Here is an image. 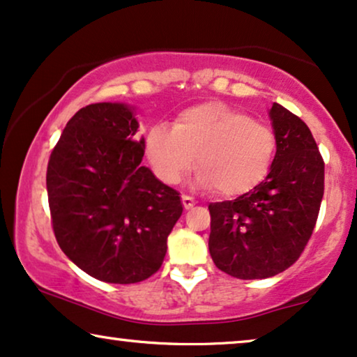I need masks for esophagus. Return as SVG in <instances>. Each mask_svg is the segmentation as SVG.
<instances>
[{
    "mask_svg": "<svg viewBox=\"0 0 357 357\" xmlns=\"http://www.w3.org/2000/svg\"><path fill=\"white\" fill-rule=\"evenodd\" d=\"M181 200H183V205H184V208L185 210H189V208H192L195 204V199L194 197H189V195H183V197H181Z\"/></svg>",
    "mask_w": 357,
    "mask_h": 357,
    "instance_id": "esophagus-1",
    "label": "esophagus"
}]
</instances>
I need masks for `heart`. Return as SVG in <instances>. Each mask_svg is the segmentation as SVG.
<instances>
[{
    "mask_svg": "<svg viewBox=\"0 0 357 357\" xmlns=\"http://www.w3.org/2000/svg\"><path fill=\"white\" fill-rule=\"evenodd\" d=\"M145 155L153 173L178 184L194 167L195 184L236 197L268 176L277 137L265 124L223 102H205L181 112L173 129L157 124L145 135Z\"/></svg>",
    "mask_w": 357,
    "mask_h": 357,
    "instance_id": "obj_1",
    "label": "heart"
}]
</instances>
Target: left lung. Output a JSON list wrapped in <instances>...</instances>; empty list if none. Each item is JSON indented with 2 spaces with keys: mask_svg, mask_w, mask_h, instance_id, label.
Instances as JSON below:
<instances>
[{
  "mask_svg": "<svg viewBox=\"0 0 357 357\" xmlns=\"http://www.w3.org/2000/svg\"><path fill=\"white\" fill-rule=\"evenodd\" d=\"M277 155L268 176L234 200L210 204L208 250L239 280L275 277L299 259L324 197V160L303 119L273 103Z\"/></svg>",
  "mask_w": 357,
  "mask_h": 357,
  "instance_id": "1",
  "label": "left lung"
}]
</instances>
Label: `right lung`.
Listing matches in <instances>:
<instances>
[{"mask_svg":"<svg viewBox=\"0 0 357 357\" xmlns=\"http://www.w3.org/2000/svg\"><path fill=\"white\" fill-rule=\"evenodd\" d=\"M135 108H80L50 155L47 190L59 248L100 281L130 284L162 267L183 213L179 192L142 167Z\"/></svg>","mask_w":357,"mask_h":357,"instance_id":"obj_1","label":"right lung"}]
</instances>
